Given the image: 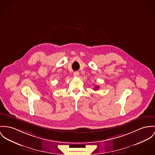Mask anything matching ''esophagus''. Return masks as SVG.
<instances>
[{
	"mask_svg": "<svg viewBox=\"0 0 155 155\" xmlns=\"http://www.w3.org/2000/svg\"><path fill=\"white\" fill-rule=\"evenodd\" d=\"M79 74H79V72H75L74 73V77H78L79 76Z\"/></svg>",
	"mask_w": 155,
	"mask_h": 155,
	"instance_id": "obj_1",
	"label": "esophagus"
}]
</instances>
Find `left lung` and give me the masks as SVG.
<instances>
[{"label":"left lung","mask_w":155,"mask_h":155,"mask_svg":"<svg viewBox=\"0 0 155 155\" xmlns=\"http://www.w3.org/2000/svg\"><path fill=\"white\" fill-rule=\"evenodd\" d=\"M99 88V87L98 86H95V88H94V90H98Z\"/></svg>","instance_id":"obj_1"}]
</instances>
